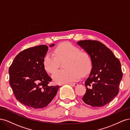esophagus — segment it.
<instances>
[{
  "instance_id": "1",
  "label": "esophagus",
  "mask_w": 130,
  "mask_h": 130,
  "mask_svg": "<svg viewBox=\"0 0 130 130\" xmlns=\"http://www.w3.org/2000/svg\"><path fill=\"white\" fill-rule=\"evenodd\" d=\"M69 85L72 86H73V87H76V86H77L78 85L77 84H73V83H70V84H69Z\"/></svg>"
}]
</instances>
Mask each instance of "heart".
I'll use <instances>...</instances> for the list:
<instances>
[{
  "instance_id": "b5f03b06",
  "label": "heart",
  "mask_w": 130,
  "mask_h": 130,
  "mask_svg": "<svg viewBox=\"0 0 130 130\" xmlns=\"http://www.w3.org/2000/svg\"><path fill=\"white\" fill-rule=\"evenodd\" d=\"M54 54L48 52L43 59L44 69L50 74H53L57 69L58 60L67 58L64 64L66 69L59 70L53 75V80L57 84L77 81L81 77V73L86 74L91 67L89 55L80 52L78 47L70 43H64L58 45L55 49Z\"/></svg>"
}]
</instances>
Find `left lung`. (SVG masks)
Returning <instances> with one entry per match:
<instances>
[{"label":"left lung","instance_id":"8db88e82","mask_svg":"<svg viewBox=\"0 0 130 130\" xmlns=\"http://www.w3.org/2000/svg\"><path fill=\"white\" fill-rule=\"evenodd\" d=\"M77 44L88 53L92 64L85 81L87 89L82 100L93 107H101L118 94L123 77L120 62L111 50L99 41L84 40Z\"/></svg>","mask_w":130,"mask_h":130}]
</instances>
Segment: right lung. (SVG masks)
I'll return each instance as SVG.
<instances>
[{
  "mask_svg": "<svg viewBox=\"0 0 130 130\" xmlns=\"http://www.w3.org/2000/svg\"><path fill=\"white\" fill-rule=\"evenodd\" d=\"M55 44L50 45V47ZM48 46L41 45L25 49L15 57L9 70L10 85L16 99L34 108H42L56 95L59 86L52 81L43 66Z\"/></svg>",
  "mask_w": 130,
  "mask_h": 130,
  "instance_id": "1",
  "label": "right lung"
}]
</instances>
